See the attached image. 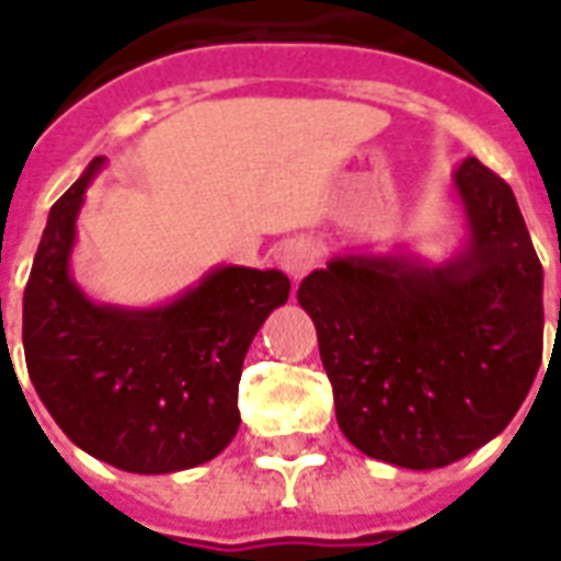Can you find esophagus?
<instances>
[{"label":"esophagus","mask_w":561,"mask_h":561,"mask_svg":"<svg viewBox=\"0 0 561 561\" xmlns=\"http://www.w3.org/2000/svg\"><path fill=\"white\" fill-rule=\"evenodd\" d=\"M279 264L290 279H302V276L318 264V247L311 241H306V238H294V241H288L282 247Z\"/></svg>","instance_id":"34e87169"}]
</instances>
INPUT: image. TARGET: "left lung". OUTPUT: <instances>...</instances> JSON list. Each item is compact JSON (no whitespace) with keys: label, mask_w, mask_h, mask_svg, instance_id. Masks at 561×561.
Segmentation results:
<instances>
[{"label":"left lung","mask_w":561,"mask_h":561,"mask_svg":"<svg viewBox=\"0 0 561 561\" xmlns=\"http://www.w3.org/2000/svg\"><path fill=\"white\" fill-rule=\"evenodd\" d=\"M453 191L468 241L450 262L347 252L297 290L341 433L409 470L444 468L497 438L545 344V273L512 187L465 158Z\"/></svg>","instance_id":"obj_1"}]
</instances>
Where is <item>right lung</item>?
<instances>
[{
    "label": "right lung",
    "instance_id": "add662e5",
    "mask_svg": "<svg viewBox=\"0 0 561 561\" xmlns=\"http://www.w3.org/2000/svg\"><path fill=\"white\" fill-rule=\"evenodd\" d=\"M93 158L53 205L23 294L25 365L76 447L128 473L211 461L238 433V382L252 337L288 302L282 271L224 264L164 306L93 302L70 273Z\"/></svg>",
    "mask_w": 561,
    "mask_h": 561
}]
</instances>
